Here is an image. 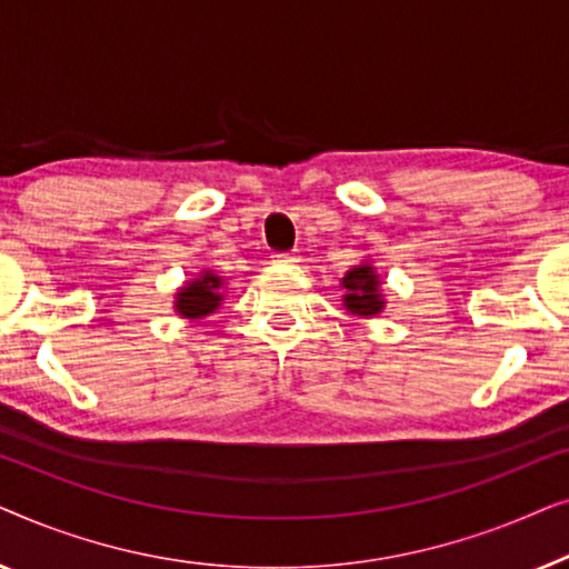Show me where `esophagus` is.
<instances>
[{"label":"esophagus","mask_w":569,"mask_h":569,"mask_svg":"<svg viewBox=\"0 0 569 569\" xmlns=\"http://www.w3.org/2000/svg\"><path fill=\"white\" fill-rule=\"evenodd\" d=\"M271 259H274V263H295L298 261V253H274Z\"/></svg>","instance_id":"34e87169"}]
</instances>
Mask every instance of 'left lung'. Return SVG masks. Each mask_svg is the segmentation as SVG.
<instances>
[{
  "instance_id": "left-lung-1",
  "label": "left lung",
  "mask_w": 569,
  "mask_h": 569,
  "mask_svg": "<svg viewBox=\"0 0 569 569\" xmlns=\"http://www.w3.org/2000/svg\"><path fill=\"white\" fill-rule=\"evenodd\" d=\"M341 290V306H345L347 313L360 316V318H372L383 313L386 298H383V282H380V274L372 267L370 259L357 263L341 277L339 282Z\"/></svg>"
}]
</instances>
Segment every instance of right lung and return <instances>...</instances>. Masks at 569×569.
I'll return each instance as SVG.
<instances>
[{
  "label": "right lung",
  "instance_id": "obj_1",
  "mask_svg": "<svg viewBox=\"0 0 569 569\" xmlns=\"http://www.w3.org/2000/svg\"><path fill=\"white\" fill-rule=\"evenodd\" d=\"M224 279L214 274L212 269H201L197 277L178 287L173 298V310L186 321H201V318L212 316L224 300Z\"/></svg>",
  "mask_w": 569,
  "mask_h": 569
}]
</instances>
